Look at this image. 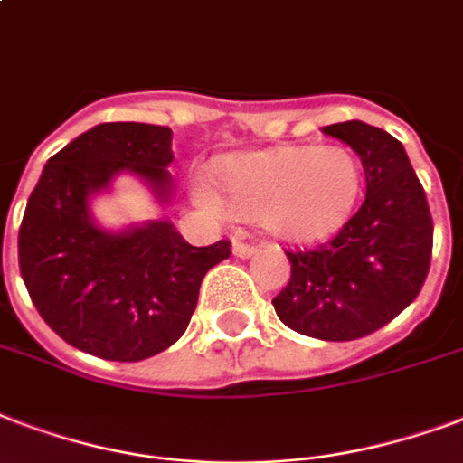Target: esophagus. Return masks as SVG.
<instances>
[{"label":"esophagus","instance_id":"1","mask_svg":"<svg viewBox=\"0 0 463 463\" xmlns=\"http://www.w3.org/2000/svg\"><path fill=\"white\" fill-rule=\"evenodd\" d=\"M232 252H235V257H240V260H245V257L255 255L257 247L245 242V240H235V242H232Z\"/></svg>","mask_w":463,"mask_h":463}]
</instances>
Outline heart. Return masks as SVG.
I'll list each match as a JSON object with an SVG mask.
<instances>
[{
	"label": "heart",
	"instance_id": "1",
	"mask_svg": "<svg viewBox=\"0 0 463 463\" xmlns=\"http://www.w3.org/2000/svg\"><path fill=\"white\" fill-rule=\"evenodd\" d=\"M231 208L257 218L281 238H313L347 216L362 186L357 155L342 146H288L238 155L216 172ZM194 196L201 206L225 213L216 184L199 176Z\"/></svg>",
	"mask_w": 463,
	"mask_h": 463
}]
</instances>
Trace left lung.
<instances>
[{
  "label": "left lung",
  "instance_id": "8db88e82",
  "mask_svg": "<svg viewBox=\"0 0 463 463\" xmlns=\"http://www.w3.org/2000/svg\"><path fill=\"white\" fill-rule=\"evenodd\" d=\"M323 133L359 155L364 201L333 238L287 250L291 279L271 303L296 333L349 342L388 326L418 298L435 225L425 189L391 133L362 121L333 123Z\"/></svg>",
  "mask_w": 463,
  "mask_h": 463
}]
</instances>
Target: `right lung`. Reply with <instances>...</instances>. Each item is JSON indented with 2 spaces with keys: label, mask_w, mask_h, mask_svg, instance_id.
<instances>
[{
  "label": "right lung",
  "mask_w": 463,
  "mask_h": 463,
  "mask_svg": "<svg viewBox=\"0 0 463 463\" xmlns=\"http://www.w3.org/2000/svg\"><path fill=\"white\" fill-rule=\"evenodd\" d=\"M172 130L101 123L45 165L19 228V269L35 310L67 345L109 362L155 357L184 335L206 271L231 257V240L189 245L172 223L128 232L91 223V194L128 169L165 199Z\"/></svg>",
  "instance_id": "add662e5"
}]
</instances>
